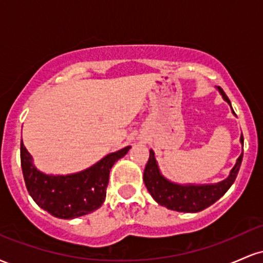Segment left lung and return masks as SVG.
Wrapping results in <instances>:
<instances>
[{
	"label": "left lung",
	"instance_id": "8db88e82",
	"mask_svg": "<svg viewBox=\"0 0 263 263\" xmlns=\"http://www.w3.org/2000/svg\"><path fill=\"white\" fill-rule=\"evenodd\" d=\"M218 90L222 95V99L231 106V102L226 96L224 90L221 87H218ZM232 112H234V110H232ZM240 142L243 146L242 135H241ZM242 156L243 152L237 158L236 164L231 170L229 177L222 182L195 185V184H177L165 179L159 171L158 164H157L155 152L151 149L148 162L144 168L143 182L152 198L162 206L168 208L171 210L180 211V213H198V211L206 209L208 206L213 205L228 192L236 179L241 162H242Z\"/></svg>",
	"mask_w": 263,
	"mask_h": 263
}]
</instances>
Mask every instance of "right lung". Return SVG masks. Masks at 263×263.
I'll return each instance as SVG.
<instances>
[{"mask_svg": "<svg viewBox=\"0 0 263 263\" xmlns=\"http://www.w3.org/2000/svg\"><path fill=\"white\" fill-rule=\"evenodd\" d=\"M131 147L110 153L79 173L66 176L45 174L35 168L32 156L21 142V167L33 200L50 215L59 219H75L99 209L106 198L110 171Z\"/></svg>", "mask_w": 263, "mask_h": 263, "instance_id": "add662e5", "label": "right lung"}]
</instances>
